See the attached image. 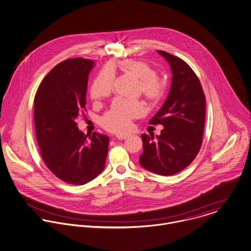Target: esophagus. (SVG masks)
<instances>
[{
  "mask_svg": "<svg viewBox=\"0 0 251 251\" xmlns=\"http://www.w3.org/2000/svg\"><path fill=\"white\" fill-rule=\"evenodd\" d=\"M115 137L117 139H119V140H125V139H126L128 137V134H117Z\"/></svg>",
  "mask_w": 251,
  "mask_h": 251,
  "instance_id": "1",
  "label": "esophagus"
}]
</instances>
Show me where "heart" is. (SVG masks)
<instances>
[{
  "label": "heart",
  "instance_id": "1",
  "mask_svg": "<svg viewBox=\"0 0 251 251\" xmlns=\"http://www.w3.org/2000/svg\"><path fill=\"white\" fill-rule=\"evenodd\" d=\"M120 68L132 75L140 80V91L151 104L159 101L164 94V84L157 77V71L151 64L126 59L119 63ZM112 68L103 69L92 83L90 96L93 100H100L110 95L114 84ZM144 112V106L140 101L125 99H117L110 109L101 117L100 124L108 131L125 132L131 125V120L140 117Z\"/></svg>",
  "mask_w": 251,
  "mask_h": 251
}]
</instances>
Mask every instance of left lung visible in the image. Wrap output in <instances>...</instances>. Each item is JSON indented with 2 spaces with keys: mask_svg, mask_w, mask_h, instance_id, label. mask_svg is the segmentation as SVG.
Listing matches in <instances>:
<instances>
[{
  "mask_svg": "<svg viewBox=\"0 0 251 251\" xmlns=\"http://www.w3.org/2000/svg\"><path fill=\"white\" fill-rule=\"evenodd\" d=\"M172 70L167 100L149 122L162 125L161 134H142L140 165L156 175L172 176L189 166L198 155L204 131L206 99L195 72L181 58L157 50Z\"/></svg>",
  "mask_w": 251,
  "mask_h": 251,
  "instance_id": "1",
  "label": "left lung"
}]
</instances>
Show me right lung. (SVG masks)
I'll list each match as a JSON object with an SVG mask.
<instances>
[{
  "label": "right lung",
  "instance_id": "right-lung-1",
  "mask_svg": "<svg viewBox=\"0 0 251 251\" xmlns=\"http://www.w3.org/2000/svg\"><path fill=\"white\" fill-rule=\"evenodd\" d=\"M94 61L66 59L51 69L34 98V126L40 153L59 179L83 185L105 167L109 137L94 131L89 139L75 123L85 108L88 75Z\"/></svg>",
  "mask_w": 251,
  "mask_h": 251
}]
</instances>
